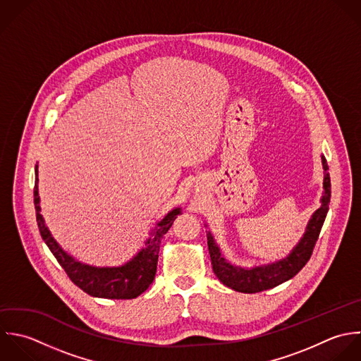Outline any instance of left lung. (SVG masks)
<instances>
[{"instance_id": "obj_1", "label": "left lung", "mask_w": 361, "mask_h": 361, "mask_svg": "<svg viewBox=\"0 0 361 361\" xmlns=\"http://www.w3.org/2000/svg\"><path fill=\"white\" fill-rule=\"evenodd\" d=\"M321 159L324 167V192L321 197V207L312 214L302 238L286 257L262 266H235L224 256L214 235L211 233V231H208L207 238L212 269L215 276L221 280V283H224L226 287L238 293L255 294L274 288L291 280L302 270V267L311 259L312 250L324 226L331 202V177L328 173L329 167L324 154H321Z\"/></svg>"}]
</instances>
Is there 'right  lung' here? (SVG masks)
Here are the masks:
<instances>
[{"instance_id": "obj_1", "label": "right lung", "mask_w": 361, "mask_h": 361, "mask_svg": "<svg viewBox=\"0 0 361 361\" xmlns=\"http://www.w3.org/2000/svg\"><path fill=\"white\" fill-rule=\"evenodd\" d=\"M37 164L35 166V190L33 202L36 209V221L39 232L59 264L64 269L68 279L84 293L95 298L106 300H132L145 293L154 280L159 249L163 236L171 228L177 215L181 214V208L171 209L156 226L150 231L145 246L125 264L116 267H97L85 264L74 259L51 236L49 228L44 224V218L40 214V198L37 187Z\"/></svg>"}]
</instances>
